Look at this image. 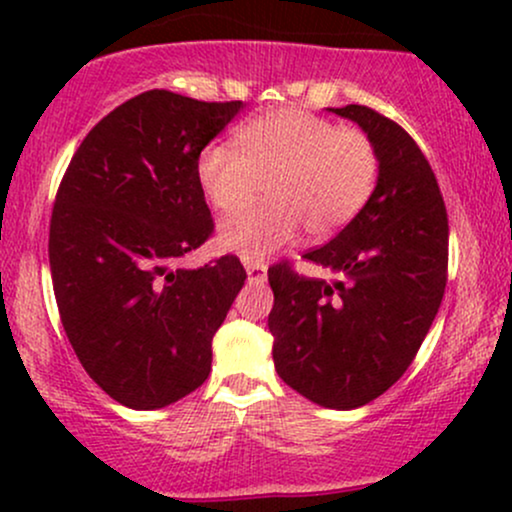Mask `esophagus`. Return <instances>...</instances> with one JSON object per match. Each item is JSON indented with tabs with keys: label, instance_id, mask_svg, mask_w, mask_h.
<instances>
[{
	"label": "esophagus",
	"instance_id": "1",
	"mask_svg": "<svg viewBox=\"0 0 512 512\" xmlns=\"http://www.w3.org/2000/svg\"><path fill=\"white\" fill-rule=\"evenodd\" d=\"M245 272H248L250 284H264L267 281V264L260 260H245Z\"/></svg>",
	"mask_w": 512,
	"mask_h": 512
}]
</instances>
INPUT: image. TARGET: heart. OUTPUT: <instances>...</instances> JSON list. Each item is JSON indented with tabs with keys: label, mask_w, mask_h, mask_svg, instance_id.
<instances>
[{
	"label": "heart",
	"mask_w": 512,
	"mask_h": 512,
	"mask_svg": "<svg viewBox=\"0 0 512 512\" xmlns=\"http://www.w3.org/2000/svg\"><path fill=\"white\" fill-rule=\"evenodd\" d=\"M236 144L204 146L197 180L221 214L248 209L267 190V207L228 219L219 231L221 248L248 260L289 245L301 226L310 240L332 238L361 214L378 185L373 139L308 110L255 117L238 129Z\"/></svg>",
	"instance_id": "heart-1"
}]
</instances>
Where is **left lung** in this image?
I'll use <instances>...</instances> for the list:
<instances>
[{
	"label": "left lung",
	"mask_w": 512,
	"mask_h": 512,
	"mask_svg": "<svg viewBox=\"0 0 512 512\" xmlns=\"http://www.w3.org/2000/svg\"><path fill=\"white\" fill-rule=\"evenodd\" d=\"M356 122L380 156L366 207L303 260L337 279L269 267V332L279 378L327 409H358L390 390L431 330L448 281V214L426 156L366 105L327 108Z\"/></svg>",
	"instance_id": "left-lung-1"
}]
</instances>
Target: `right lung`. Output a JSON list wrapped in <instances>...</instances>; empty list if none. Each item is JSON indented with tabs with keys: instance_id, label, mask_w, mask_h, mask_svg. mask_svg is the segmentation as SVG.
I'll use <instances>...</instances> for the list:
<instances>
[{
	"instance_id": "1",
	"label": "right lung",
	"mask_w": 512,
	"mask_h": 512,
	"mask_svg": "<svg viewBox=\"0 0 512 512\" xmlns=\"http://www.w3.org/2000/svg\"><path fill=\"white\" fill-rule=\"evenodd\" d=\"M243 103L146 91L105 115L69 163L50 219V272L81 366L115 402L161 409L211 370V339L245 274L226 255L178 267L214 231L197 158Z\"/></svg>"
}]
</instances>
